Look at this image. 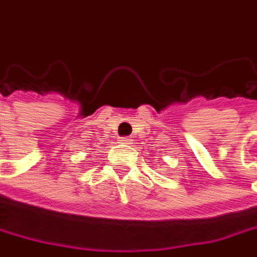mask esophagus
Returning a JSON list of instances; mask_svg holds the SVG:
<instances>
[{
  "label": "esophagus",
  "instance_id": "34e87169",
  "mask_svg": "<svg viewBox=\"0 0 257 257\" xmlns=\"http://www.w3.org/2000/svg\"><path fill=\"white\" fill-rule=\"evenodd\" d=\"M131 138H128V137H125V138H120V144H129L131 142Z\"/></svg>",
  "mask_w": 257,
  "mask_h": 257
}]
</instances>
